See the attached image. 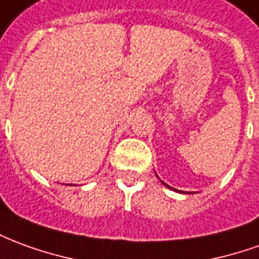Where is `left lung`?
Returning <instances> with one entry per match:
<instances>
[{"label": "left lung", "instance_id": "1", "mask_svg": "<svg viewBox=\"0 0 259 259\" xmlns=\"http://www.w3.org/2000/svg\"><path fill=\"white\" fill-rule=\"evenodd\" d=\"M162 183H163V182H162ZM163 185L166 186V187H169V186H168V185H166V183H163ZM169 189H172V187H169Z\"/></svg>", "mask_w": 259, "mask_h": 259}]
</instances>
